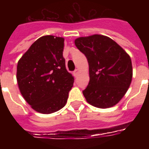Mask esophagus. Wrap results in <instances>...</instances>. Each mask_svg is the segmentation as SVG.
Returning a JSON list of instances; mask_svg holds the SVG:
<instances>
[{
	"label": "esophagus",
	"mask_w": 149,
	"mask_h": 149,
	"mask_svg": "<svg viewBox=\"0 0 149 149\" xmlns=\"http://www.w3.org/2000/svg\"><path fill=\"white\" fill-rule=\"evenodd\" d=\"M78 73H79V69H76V70L73 72V74H74L75 77H77L78 75Z\"/></svg>",
	"instance_id": "34e87169"
}]
</instances>
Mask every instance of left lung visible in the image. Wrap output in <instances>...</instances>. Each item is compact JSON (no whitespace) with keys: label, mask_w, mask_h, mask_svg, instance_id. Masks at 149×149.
Listing matches in <instances>:
<instances>
[{"label":"left lung","mask_w":149,"mask_h":149,"mask_svg":"<svg viewBox=\"0 0 149 149\" xmlns=\"http://www.w3.org/2000/svg\"><path fill=\"white\" fill-rule=\"evenodd\" d=\"M75 45L88 62L90 79L83 91L86 100L100 109L114 106L131 84L130 56L117 43L103 35L79 37Z\"/></svg>","instance_id":"obj_1"}]
</instances>
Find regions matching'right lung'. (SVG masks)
I'll use <instances>...</instances> for the list:
<instances>
[{
	"label": "right lung",
	"instance_id": "obj_1",
	"mask_svg": "<svg viewBox=\"0 0 149 149\" xmlns=\"http://www.w3.org/2000/svg\"><path fill=\"white\" fill-rule=\"evenodd\" d=\"M65 39L40 37L17 63V80L24 100L35 111L49 114L61 109L67 102L74 78L65 67Z\"/></svg>",
	"mask_w": 149,
	"mask_h": 149
}]
</instances>
